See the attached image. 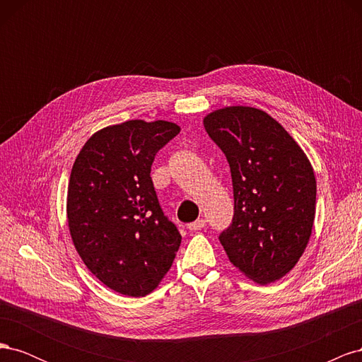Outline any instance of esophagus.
<instances>
[{
	"mask_svg": "<svg viewBox=\"0 0 362 362\" xmlns=\"http://www.w3.org/2000/svg\"><path fill=\"white\" fill-rule=\"evenodd\" d=\"M204 226H205L204 218H198V221H194V222L187 225V228L190 229V231H199V229H202Z\"/></svg>",
	"mask_w": 362,
	"mask_h": 362,
	"instance_id": "1",
	"label": "esophagus"
}]
</instances>
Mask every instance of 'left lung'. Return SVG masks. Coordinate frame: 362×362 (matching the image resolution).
I'll return each instance as SVG.
<instances>
[{
	"label": "left lung",
	"mask_w": 362,
	"mask_h": 362,
	"mask_svg": "<svg viewBox=\"0 0 362 362\" xmlns=\"http://www.w3.org/2000/svg\"><path fill=\"white\" fill-rule=\"evenodd\" d=\"M222 149L234 189L233 223L218 235L229 261L261 286L288 273L311 237L315 177L310 160L284 127L252 107L205 116Z\"/></svg>",
	"instance_id": "1"
}]
</instances>
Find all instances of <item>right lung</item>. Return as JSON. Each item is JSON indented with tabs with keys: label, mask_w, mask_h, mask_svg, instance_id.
<instances>
[{
	"label": "right lung",
	"mask_w": 362,
	"mask_h": 362,
	"mask_svg": "<svg viewBox=\"0 0 362 362\" xmlns=\"http://www.w3.org/2000/svg\"><path fill=\"white\" fill-rule=\"evenodd\" d=\"M180 131L168 120L139 119L103 128L86 141L71 172L74 246L98 279L131 298L157 288L181 245L151 178L157 152Z\"/></svg>",
	"instance_id": "right-lung-1"
}]
</instances>
